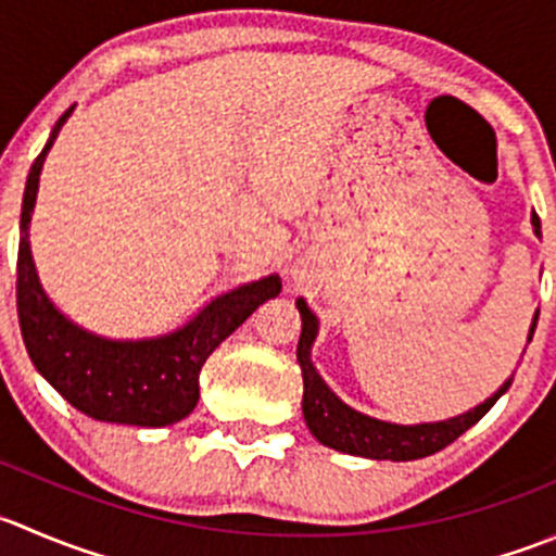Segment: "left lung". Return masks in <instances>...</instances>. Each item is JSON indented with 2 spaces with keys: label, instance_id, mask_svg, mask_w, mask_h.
Listing matches in <instances>:
<instances>
[{
  "label": "left lung",
  "instance_id": "obj_1",
  "mask_svg": "<svg viewBox=\"0 0 556 556\" xmlns=\"http://www.w3.org/2000/svg\"><path fill=\"white\" fill-rule=\"evenodd\" d=\"M532 225H535V233L541 236V217H538V214H532ZM299 312L304 326H301L295 358H299L301 375H304V399H301L304 421L306 427H309V432L315 434L323 445L342 451V454L391 462H413L424 459V456H432L438 454V451H443L445 445L454 443V440L459 438V434H465L467 429L476 427L483 415L494 407V402L510 388L508 380L494 396H489L486 402L478 404L476 409L459 415V418H448V421L418 424V427H399V424L377 421V418L355 413L353 407L339 402L337 393H333L331 388L323 382V377L317 375L315 366H312L309 361V348L312 342H315L317 333V317L312 315L309 306H306L304 301H299ZM535 326L538 312L530 328V339L532 333H535Z\"/></svg>",
  "mask_w": 556,
  "mask_h": 556
}]
</instances>
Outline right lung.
Returning <instances> with one entry per match:
<instances>
[{"instance_id": "add662e5", "label": "right lung", "mask_w": 556, "mask_h": 556, "mask_svg": "<svg viewBox=\"0 0 556 556\" xmlns=\"http://www.w3.org/2000/svg\"><path fill=\"white\" fill-rule=\"evenodd\" d=\"M73 108L62 113L46 149L29 170L21 206L18 241V323L26 353L42 377L94 421L129 427H168L195 409L201 396V366L208 355L263 304L279 293V279L266 277L219 295L190 326L170 337L143 342H111L73 326L46 299L29 252V217L35 208L40 170L48 149Z\"/></svg>"}]
</instances>
